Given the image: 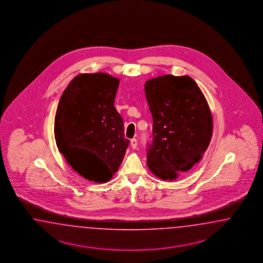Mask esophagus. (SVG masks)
<instances>
[{"label": "esophagus", "instance_id": "obj_1", "mask_svg": "<svg viewBox=\"0 0 263 263\" xmlns=\"http://www.w3.org/2000/svg\"><path fill=\"white\" fill-rule=\"evenodd\" d=\"M137 145H138L137 140H136V139H132V140H131V146H132V148L135 149L136 147H137Z\"/></svg>", "mask_w": 263, "mask_h": 263}]
</instances>
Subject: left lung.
Instances as JSON below:
<instances>
[{
  "label": "left lung",
  "instance_id": "1",
  "mask_svg": "<svg viewBox=\"0 0 263 263\" xmlns=\"http://www.w3.org/2000/svg\"><path fill=\"white\" fill-rule=\"evenodd\" d=\"M144 92L153 119L147 166L163 180H175L199 163L209 145L213 120L206 99L190 76L148 80Z\"/></svg>",
  "mask_w": 263,
  "mask_h": 263
}]
</instances>
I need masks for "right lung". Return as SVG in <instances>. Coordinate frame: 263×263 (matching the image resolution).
<instances>
[{
  "label": "right lung",
  "instance_id": "add662e5",
  "mask_svg": "<svg viewBox=\"0 0 263 263\" xmlns=\"http://www.w3.org/2000/svg\"><path fill=\"white\" fill-rule=\"evenodd\" d=\"M120 80L107 73L76 76L64 89L55 117L57 146L84 178L104 183L125 155L123 120L115 108Z\"/></svg>",
  "mask_w": 263,
  "mask_h": 263
}]
</instances>
